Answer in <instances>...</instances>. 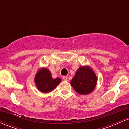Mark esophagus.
<instances>
[{"instance_id":"1","label":"esophagus","mask_w":129,"mask_h":129,"mask_svg":"<svg viewBox=\"0 0 129 129\" xmlns=\"http://www.w3.org/2000/svg\"><path fill=\"white\" fill-rule=\"evenodd\" d=\"M67 79H68V78H67V76H63V79L64 80V81H67Z\"/></svg>"}]
</instances>
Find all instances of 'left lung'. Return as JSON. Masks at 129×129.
<instances>
[{"mask_svg": "<svg viewBox=\"0 0 129 129\" xmlns=\"http://www.w3.org/2000/svg\"><path fill=\"white\" fill-rule=\"evenodd\" d=\"M98 78L92 68L81 66L71 80L70 84L78 94L85 95L91 93L97 85Z\"/></svg>", "mask_w": 129, "mask_h": 129, "instance_id": "8db88e82", "label": "left lung"}]
</instances>
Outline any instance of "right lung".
Here are the masks:
<instances>
[{
  "instance_id": "add662e5",
  "label": "right lung",
  "mask_w": 129,
  "mask_h": 129,
  "mask_svg": "<svg viewBox=\"0 0 129 129\" xmlns=\"http://www.w3.org/2000/svg\"><path fill=\"white\" fill-rule=\"evenodd\" d=\"M61 79L59 78L53 79L50 71L46 67L39 69L35 77V82L38 89L41 92L47 93L56 88L60 82Z\"/></svg>"
}]
</instances>
